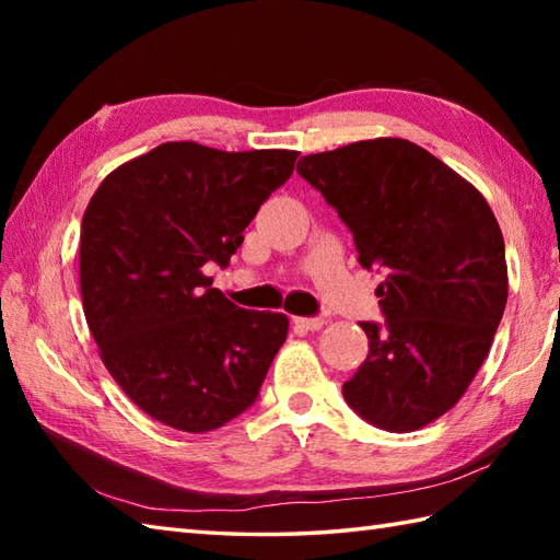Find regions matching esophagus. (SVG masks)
<instances>
[{"instance_id":"1","label":"esophagus","mask_w":560,"mask_h":560,"mask_svg":"<svg viewBox=\"0 0 560 560\" xmlns=\"http://www.w3.org/2000/svg\"><path fill=\"white\" fill-rule=\"evenodd\" d=\"M293 325L307 329V331H317L325 325V317H293Z\"/></svg>"}]
</instances>
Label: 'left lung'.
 <instances>
[{"instance_id":"left-lung-1","label":"left lung","mask_w":560,"mask_h":560,"mask_svg":"<svg viewBox=\"0 0 560 560\" xmlns=\"http://www.w3.org/2000/svg\"><path fill=\"white\" fill-rule=\"evenodd\" d=\"M299 173L349 225L361 265L385 273V325L361 323L368 355L343 399L383 431H419L491 351L508 301L501 225L477 187L407 139L311 153Z\"/></svg>"}]
</instances>
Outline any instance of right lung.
<instances>
[{
    "instance_id": "right-lung-1",
    "label": "right lung",
    "mask_w": 560,
    "mask_h": 560,
    "mask_svg": "<svg viewBox=\"0 0 560 560\" xmlns=\"http://www.w3.org/2000/svg\"><path fill=\"white\" fill-rule=\"evenodd\" d=\"M295 159L165 141L91 197L79 241L83 315L108 373L151 419L207 433L257 399L289 317L233 305L207 269L229 267Z\"/></svg>"
}]
</instances>
